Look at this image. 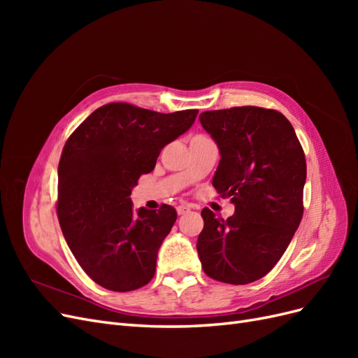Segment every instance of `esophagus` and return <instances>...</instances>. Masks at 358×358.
<instances>
[{"instance_id":"esophagus-1","label":"esophagus","mask_w":358,"mask_h":358,"mask_svg":"<svg viewBox=\"0 0 358 358\" xmlns=\"http://www.w3.org/2000/svg\"><path fill=\"white\" fill-rule=\"evenodd\" d=\"M178 215H183V213H187L188 210H189V208L188 206H178Z\"/></svg>"}]
</instances>
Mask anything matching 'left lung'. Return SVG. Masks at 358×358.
<instances>
[{
	"label": "left lung",
	"mask_w": 358,
	"mask_h": 358,
	"mask_svg": "<svg viewBox=\"0 0 358 358\" xmlns=\"http://www.w3.org/2000/svg\"><path fill=\"white\" fill-rule=\"evenodd\" d=\"M200 122L221 154L212 185L234 204L227 220L201 210V267L220 282L245 285L275 267L301 221L305 152L278 110L231 107L203 112Z\"/></svg>",
	"instance_id": "left-lung-1"
}]
</instances>
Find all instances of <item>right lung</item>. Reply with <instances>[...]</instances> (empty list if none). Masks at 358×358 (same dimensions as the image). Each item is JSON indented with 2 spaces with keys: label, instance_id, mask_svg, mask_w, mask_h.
<instances>
[{
  "label": "right lung",
  "instance_id": "obj_1",
  "mask_svg": "<svg viewBox=\"0 0 358 358\" xmlns=\"http://www.w3.org/2000/svg\"><path fill=\"white\" fill-rule=\"evenodd\" d=\"M199 110L158 113L128 103L99 107L74 129L58 166V220L94 282L133 291L155 275L158 249L178 213L133 210L129 196L152 171L161 149L191 128Z\"/></svg>",
  "mask_w": 358,
  "mask_h": 358
}]
</instances>
